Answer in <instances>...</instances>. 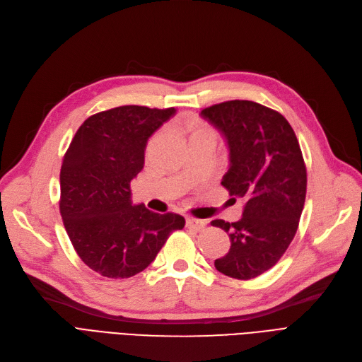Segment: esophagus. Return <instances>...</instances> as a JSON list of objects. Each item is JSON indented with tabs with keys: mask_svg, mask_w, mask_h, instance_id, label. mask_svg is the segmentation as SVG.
Here are the masks:
<instances>
[{
	"mask_svg": "<svg viewBox=\"0 0 362 362\" xmlns=\"http://www.w3.org/2000/svg\"><path fill=\"white\" fill-rule=\"evenodd\" d=\"M206 226H207L206 220H199V218H194V217H187L186 218V228L187 229L202 232L204 229H206Z\"/></svg>",
	"mask_w": 362,
	"mask_h": 362,
	"instance_id": "obj_1",
	"label": "esophagus"
}]
</instances>
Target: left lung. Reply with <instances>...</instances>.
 <instances>
[{
    "label": "left lung",
    "mask_w": 362,
    "mask_h": 362,
    "mask_svg": "<svg viewBox=\"0 0 362 362\" xmlns=\"http://www.w3.org/2000/svg\"><path fill=\"white\" fill-rule=\"evenodd\" d=\"M223 134L229 170L222 185L244 199L238 222L213 220L230 238L228 255L216 259L218 272L235 279L262 275L293 241L306 198V167L288 121L251 100H229L201 111Z\"/></svg>",
    "instance_id": "left-lung-1"
}]
</instances>
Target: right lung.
<instances>
[{"label":"right lung","instance_id":"1","mask_svg":"<svg viewBox=\"0 0 362 362\" xmlns=\"http://www.w3.org/2000/svg\"><path fill=\"white\" fill-rule=\"evenodd\" d=\"M175 107L127 105L94 114L75 133L60 168V214L76 255L106 278H130L153 262L185 218L133 206L130 183L148 139Z\"/></svg>","mask_w":362,"mask_h":362}]
</instances>
